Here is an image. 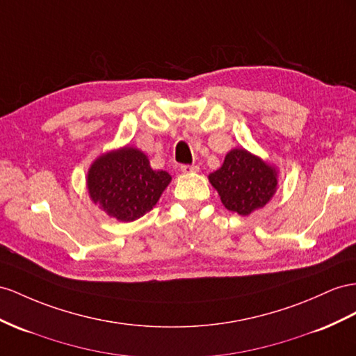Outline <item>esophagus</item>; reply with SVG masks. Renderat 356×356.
<instances>
[{
  "instance_id": "obj_1",
  "label": "esophagus",
  "mask_w": 356,
  "mask_h": 356,
  "mask_svg": "<svg viewBox=\"0 0 356 356\" xmlns=\"http://www.w3.org/2000/svg\"><path fill=\"white\" fill-rule=\"evenodd\" d=\"M180 170H181V172H197L198 170H200V167L198 165H181L180 167Z\"/></svg>"
}]
</instances>
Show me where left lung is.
<instances>
[{"mask_svg": "<svg viewBox=\"0 0 356 356\" xmlns=\"http://www.w3.org/2000/svg\"><path fill=\"white\" fill-rule=\"evenodd\" d=\"M221 202L232 212L247 216L265 206L278 185V171L245 149H233L220 170L209 175Z\"/></svg>", "mask_w": 356, "mask_h": 356, "instance_id": "1", "label": "left lung"}]
</instances>
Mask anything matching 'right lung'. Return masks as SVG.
<instances>
[{"mask_svg":"<svg viewBox=\"0 0 356 356\" xmlns=\"http://www.w3.org/2000/svg\"><path fill=\"white\" fill-rule=\"evenodd\" d=\"M170 181L167 171L152 170L141 150L126 145L91 163L87 189L93 203L109 216L131 222L152 211Z\"/></svg>","mask_w":356,"mask_h":356,"instance_id":"1","label":"right lung"}]
</instances>
